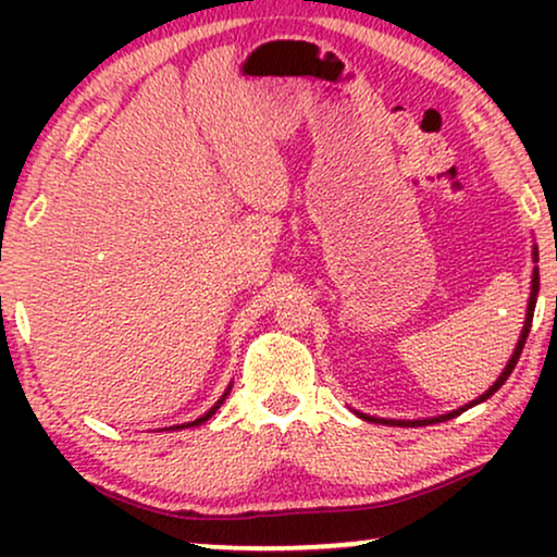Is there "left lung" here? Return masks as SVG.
<instances>
[{
  "label": "left lung",
  "instance_id": "obj_1",
  "mask_svg": "<svg viewBox=\"0 0 557 557\" xmlns=\"http://www.w3.org/2000/svg\"><path fill=\"white\" fill-rule=\"evenodd\" d=\"M532 263H537V246H532ZM537 292H540V269H537V265H535V269H532V281H530L528 314H524V324H522L520 339H517V345H515V352H512V357H509V360H507L505 370H502V375H499L497 380H494V385H490V391H484L482 395H479V398H474V400H471V403H467V406H461V408H456V410H448V413H444V416H433V418H413V421H406V418H400V421H395V418H375V416H368V413H357V416L364 418V421H370V423H387V425H403V429H416V425L444 423V421H448V418H456V416H461L463 410L474 408V406H479V403H484L486 398H492V395L497 393L502 385H505V380H507L509 375H512L515 364H517V360H520V355H522V347H524V339H528V334H530V326H532V314H535Z\"/></svg>",
  "mask_w": 557,
  "mask_h": 557
}]
</instances>
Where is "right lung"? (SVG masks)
<instances>
[{
    "label": "right lung",
    "instance_id": "add662e5",
    "mask_svg": "<svg viewBox=\"0 0 557 557\" xmlns=\"http://www.w3.org/2000/svg\"><path fill=\"white\" fill-rule=\"evenodd\" d=\"M231 387H233V383L225 387V393H223V395H220V400L215 403V406H212V408L208 410V413H205V416H200V418H195V421H189V423L170 425V431H180V429H193V425H202L205 421H210V418H212V416H215V410H218V408H220V406H223V403H225V398H227V393H231Z\"/></svg>",
    "mask_w": 557,
    "mask_h": 557
}]
</instances>
